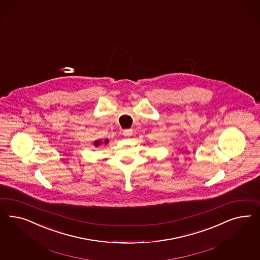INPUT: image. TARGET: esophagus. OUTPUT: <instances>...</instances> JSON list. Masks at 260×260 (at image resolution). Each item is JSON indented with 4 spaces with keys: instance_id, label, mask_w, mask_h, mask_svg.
Here are the masks:
<instances>
[{
    "instance_id": "1",
    "label": "esophagus",
    "mask_w": 260,
    "mask_h": 260,
    "mask_svg": "<svg viewBox=\"0 0 260 260\" xmlns=\"http://www.w3.org/2000/svg\"><path fill=\"white\" fill-rule=\"evenodd\" d=\"M123 135H124V136H126V137H129V136H132V135H133V129H132V128L125 129V131L123 132Z\"/></svg>"
}]
</instances>
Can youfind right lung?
I'll use <instances>...</instances> for the list:
<instances>
[{
  "instance_id": "right-lung-1",
  "label": "right lung",
  "mask_w": 260,
  "mask_h": 260,
  "mask_svg": "<svg viewBox=\"0 0 260 260\" xmlns=\"http://www.w3.org/2000/svg\"><path fill=\"white\" fill-rule=\"evenodd\" d=\"M107 145V144H109V139H106L105 141H103V140H95L94 142H93V145H94V147H99V146H101V145Z\"/></svg>"
}]
</instances>
